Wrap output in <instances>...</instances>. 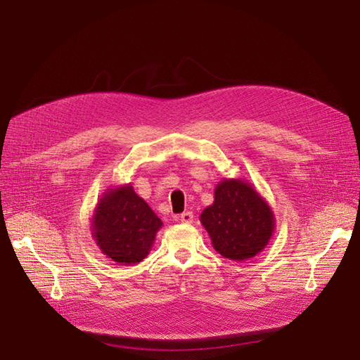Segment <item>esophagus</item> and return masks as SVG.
Segmentation results:
<instances>
[{
  "mask_svg": "<svg viewBox=\"0 0 360 360\" xmlns=\"http://www.w3.org/2000/svg\"><path fill=\"white\" fill-rule=\"evenodd\" d=\"M179 219H181L182 224H191L194 221V214H193V212H184L179 216Z\"/></svg>",
  "mask_w": 360,
  "mask_h": 360,
  "instance_id": "34e87169",
  "label": "esophagus"
}]
</instances>
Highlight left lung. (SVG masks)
Returning <instances> with one entry per match:
<instances>
[{
	"label": "left lung",
	"mask_w": 360,
	"mask_h": 360,
	"mask_svg": "<svg viewBox=\"0 0 360 360\" xmlns=\"http://www.w3.org/2000/svg\"><path fill=\"white\" fill-rule=\"evenodd\" d=\"M201 224L217 253L231 260L256 256L274 231L269 206L248 184L225 179L214 190V202L201 213Z\"/></svg>",
	"instance_id": "8db88e82"
}]
</instances>
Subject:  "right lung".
Returning <instances> with one entry per match:
<instances>
[{
  "label": "right lung",
  "mask_w": 360,
  "mask_h": 360,
  "mask_svg": "<svg viewBox=\"0 0 360 360\" xmlns=\"http://www.w3.org/2000/svg\"><path fill=\"white\" fill-rule=\"evenodd\" d=\"M160 226V219L129 185L107 193L92 219L94 238L101 252L124 264L148 255Z\"/></svg>",
  "instance_id": "1"
}]
</instances>
